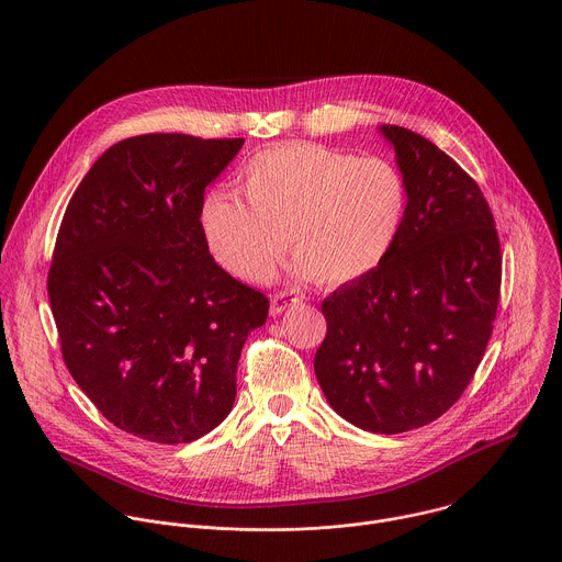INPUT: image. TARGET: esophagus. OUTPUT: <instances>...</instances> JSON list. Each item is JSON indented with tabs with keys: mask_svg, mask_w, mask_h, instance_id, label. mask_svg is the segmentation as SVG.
Wrapping results in <instances>:
<instances>
[{
	"mask_svg": "<svg viewBox=\"0 0 562 562\" xmlns=\"http://www.w3.org/2000/svg\"><path fill=\"white\" fill-rule=\"evenodd\" d=\"M302 304V297L300 295H293L289 291H282V293H276L271 297V315H280L282 311L291 308V306H297Z\"/></svg>",
	"mask_w": 562,
	"mask_h": 562,
	"instance_id": "1",
	"label": "esophagus"
}]
</instances>
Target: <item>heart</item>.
<instances>
[{
  "label": "heart",
  "mask_w": 562,
  "mask_h": 562,
  "mask_svg": "<svg viewBox=\"0 0 562 562\" xmlns=\"http://www.w3.org/2000/svg\"><path fill=\"white\" fill-rule=\"evenodd\" d=\"M247 204L213 191L200 231L231 276L267 282L291 243L293 276L342 286L371 276L395 247L407 217V182L382 157L289 142L254 155L239 171Z\"/></svg>",
  "instance_id": "heart-1"
}]
</instances>
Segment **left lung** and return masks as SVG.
Returning a JSON list of instances; mask_svg holds the SVG:
<instances>
[{
	"mask_svg": "<svg viewBox=\"0 0 562 562\" xmlns=\"http://www.w3.org/2000/svg\"><path fill=\"white\" fill-rule=\"evenodd\" d=\"M407 182V217L389 258L323 302L315 378L351 425L403 434L440 418L485 356L503 256L490 204L434 142L378 126Z\"/></svg>",
	"mask_w": 562,
	"mask_h": 562,
	"instance_id": "1",
	"label": "left lung"
}]
</instances>
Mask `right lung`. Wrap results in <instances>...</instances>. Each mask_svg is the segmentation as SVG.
<instances>
[{
    "label": "right lung",
    "mask_w": 562,
    "mask_h": 562,
    "mask_svg": "<svg viewBox=\"0 0 562 562\" xmlns=\"http://www.w3.org/2000/svg\"><path fill=\"white\" fill-rule=\"evenodd\" d=\"M245 139L150 133L113 144L72 193L48 297L64 362L102 416L193 442L235 403V369L269 300L209 254L200 206Z\"/></svg>",
    "instance_id": "1"
}]
</instances>
